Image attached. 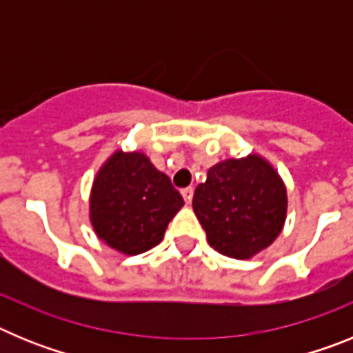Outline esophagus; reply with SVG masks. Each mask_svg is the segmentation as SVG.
Returning a JSON list of instances; mask_svg holds the SVG:
<instances>
[{"label": "esophagus", "instance_id": "esophagus-1", "mask_svg": "<svg viewBox=\"0 0 353 353\" xmlns=\"http://www.w3.org/2000/svg\"><path fill=\"white\" fill-rule=\"evenodd\" d=\"M182 196L185 199V203H191L192 196H194V189L192 187H185V189H182Z\"/></svg>", "mask_w": 353, "mask_h": 353}]
</instances>
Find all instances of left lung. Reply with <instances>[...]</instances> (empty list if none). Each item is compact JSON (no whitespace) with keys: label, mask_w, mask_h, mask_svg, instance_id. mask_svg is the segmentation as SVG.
<instances>
[{"label":"left lung","mask_w":353,"mask_h":353,"mask_svg":"<svg viewBox=\"0 0 353 353\" xmlns=\"http://www.w3.org/2000/svg\"><path fill=\"white\" fill-rule=\"evenodd\" d=\"M286 207L281 176L254 154L217 162L192 198L208 244L236 260H248L272 244L285 226Z\"/></svg>","instance_id":"8db88e82"}]
</instances>
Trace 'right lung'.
<instances>
[{
  "instance_id": "1",
  "label": "right lung",
  "mask_w": 353,
  "mask_h": 353,
  "mask_svg": "<svg viewBox=\"0 0 353 353\" xmlns=\"http://www.w3.org/2000/svg\"><path fill=\"white\" fill-rule=\"evenodd\" d=\"M183 199L141 152L117 150L93 180L90 221L97 236L123 254L157 245Z\"/></svg>"
}]
</instances>
